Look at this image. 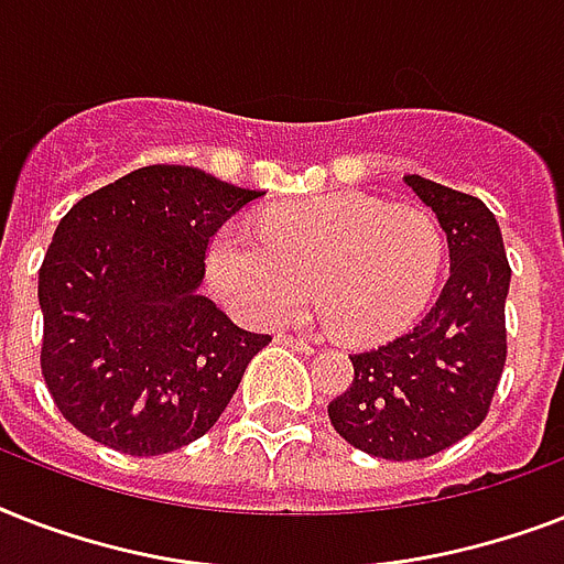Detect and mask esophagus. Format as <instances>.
<instances>
[{
  "instance_id": "obj_1",
  "label": "esophagus",
  "mask_w": 564,
  "mask_h": 564,
  "mask_svg": "<svg viewBox=\"0 0 564 564\" xmlns=\"http://www.w3.org/2000/svg\"><path fill=\"white\" fill-rule=\"evenodd\" d=\"M278 343L290 345V348H295V351L313 354V345H310L307 339H299V336H290V334H283V336H278Z\"/></svg>"
}]
</instances>
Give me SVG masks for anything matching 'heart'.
<instances>
[{
	"mask_svg": "<svg viewBox=\"0 0 564 564\" xmlns=\"http://www.w3.org/2000/svg\"><path fill=\"white\" fill-rule=\"evenodd\" d=\"M442 257V230L427 210L327 193L278 204L254 230H216L207 274L242 316L263 325L295 316L313 286L336 336L375 343L419 316Z\"/></svg>",
	"mask_w": 564,
	"mask_h": 564,
	"instance_id": "heart-1",
	"label": "heart"
}]
</instances>
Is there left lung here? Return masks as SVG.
I'll use <instances>...</instances> for the list:
<instances>
[{"instance_id": "obj_1", "label": "left lung", "mask_w": 564, "mask_h": 564, "mask_svg": "<svg viewBox=\"0 0 564 564\" xmlns=\"http://www.w3.org/2000/svg\"><path fill=\"white\" fill-rule=\"evenodd\" d=\"M403 184L436 213L451 274L410 330L351 354V386L327 406L348 445L394 463L438 454L489 415L507 362L512 274L498 219L480 198L421 175Z\"/></svg>"}]
</instances>
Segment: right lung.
<instances>
[{
  "label": "right lung",
  "instance_id": "right-lung-1",
  "mask_svg": "<svg viewBox=\"0 0 564 564\" xmlns=\"http://www.w3.org/2000/svg\"><path fill=\"white\" fill-rule=\"evenodd\" d=\"M263 193L193 166H143L84 195L40 265V369L75 430L131 456L178 451L219 421L272 343L198 286L213 234Z\"/></svg>",
  "mask_w": 564,
  "mask_h": 564
}]
</instances>
